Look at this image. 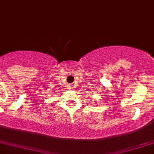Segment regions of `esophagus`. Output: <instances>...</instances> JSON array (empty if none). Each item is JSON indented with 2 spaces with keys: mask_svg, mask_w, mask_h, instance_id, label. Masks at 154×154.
Here are the masks:
<instances>
[{
  "mask_svg": "<svg viewBox=\"0 0 154 154\" xmlns=\"http://www.w3.org/2000/svg\"><path fill=\"white\" fill-rule=\"evenodd\" d=\"M72 85H72V84H70V85H69V89H73V87H72Z\"/></svg>",
  "mask_w": 154,
  "mask_h": 154,
  "instance_id": "34e87169",
  "label": "esophagus"
}]
</instances>
